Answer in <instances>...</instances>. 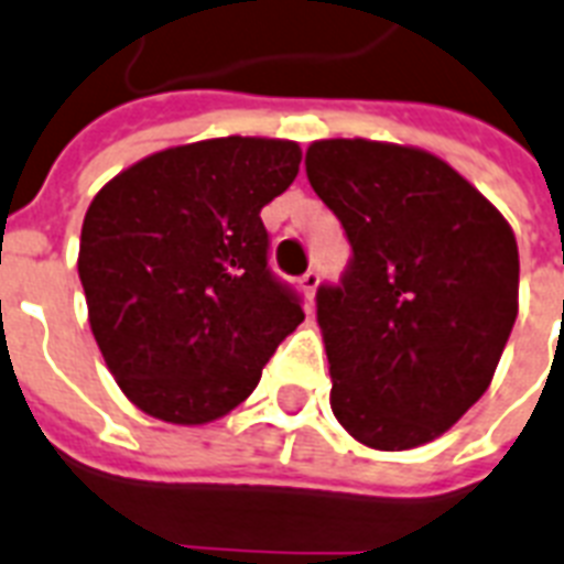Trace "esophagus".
<instances>
[{"label": "esophagus", "instance_id": "1", "mask_svg": "<svg viewBox=\"0 0 564 564\" xmlns=\"http://www.w3.org/2000/svg\"><path fill=\"white\" fill-rule=\"evenodd\" d=\"M317 285H319L317 270H305L303 276H300V288H303V294L308 296V300H314V291H317Z\"/></svg>", "mask_w": 564, "mask_h": 564}]
</instances>
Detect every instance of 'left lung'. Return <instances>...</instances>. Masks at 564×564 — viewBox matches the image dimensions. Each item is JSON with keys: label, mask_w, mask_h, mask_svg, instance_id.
I'll return each mask as SVG.
<instances>
[{"label": "left lung", "mask_w": 564, "mask_h": 564, "mask_svg": "<svg viewBox=\"0 0 564 564\" xmlns=\"http://www.w3.org/2000/svg\"><path fill=\"white\" fill-rule=\"evenodd\" d=\"M305 174L352 245L340 285L317 288L337 422L378 452L431 443L486 393L510 340V224L419 148L323 139Z\"/></svg>", "instance_id": "8db88e82"}]
</instances>
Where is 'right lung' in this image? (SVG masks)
I'll list each match as a JSON object with an SVG mask.
<instances>
[{
    "mask_svg": "<svg viewBox=\"0 0 564 564\" xmlns=\"http://www.w3.org/2000/svg\"><path fill=\"white\" fill-rule=\"evenodd\" d=\"M300 160L288 139H204L139 160L93 197L78 253L89 326L121 393L148 416H227L305 319L270 273L261 224Z\"/></svg>",
    "mask_w": 564,
    "mask_h": 564,
    "instance_id": "add662e5",
    "label": "right lung"
}]
</instances>
